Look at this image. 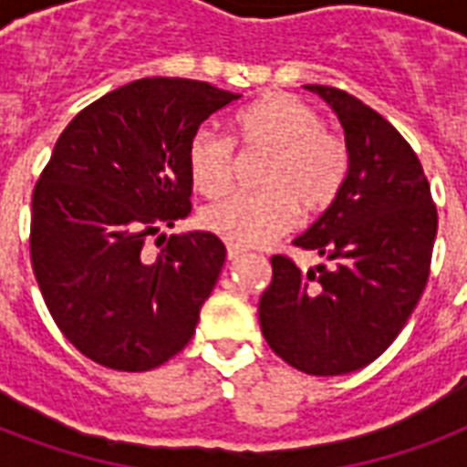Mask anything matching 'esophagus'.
Wrapping results in <instances>:
<instances>
[{"instance_id":"obj_1","label":"esophagus","mask_w":467,"mask_h":467,"mask_svg":"<svg viewBox=\"0 0 467 467\" xmlns=\"http://www.w3.org/2000/svg\"><path fill=\"white\" fill-rule=\"evenodd\" d=\"M242 254H244V249L234 247V244H227V259H230V262H237Z\"/></svg>"}]
</instances>
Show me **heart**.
I'll list each match as a JSON object with an SVG mask.
<instances>
[{
  "label": "heart",
  "instance_id": "b5f03b06",
  "mask_svg": "<svg viewBox=\"0 0 467 467\" xmlns=\"http://www.w3.org/2000/svg\"><path fill=\"white\" fill-rule=\"evenodd\" d=\"M244 148L269 150L256 182L264 189L237 191L201 213V225L234 247H262L288 233L298 208L322 213L337 201L348 176V150L325 130V120L293 94H269L237 113ZM191 183L218 196L233 182L234 142L201 126L186 150Z\"/></svg>",
  "mask_w": 467,
  "mask_h": 467
}]
</instances>
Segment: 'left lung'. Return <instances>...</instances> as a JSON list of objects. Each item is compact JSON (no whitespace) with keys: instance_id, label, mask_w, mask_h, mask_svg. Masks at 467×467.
Masks as SVG:
<instances>
[{"instance_id":"1","label":"left lung","mask_w":467,"mask_h":467,"mask_svg":"<svg viewBox=\"0 0 467 467\" xmlns=\"http://www.w3.org/2000/svg\"><path fill=\"white\" fill-rule=\"evenodd\" d=\"M337 113L348 150V176L329 208L293 240L325 256L300 271L271 256L274 276L259 300L264 339L310 376H341L376 361L427 288L436 205L410 142L347 91L306 84Z\"/></svg>"}]
</instances>
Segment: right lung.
Segmentation results:
<instances>
[{
	"label": "right lung",
	"mask_w": 467,
	"mask_h": 467,
	"mask_svg": "<svg viewBox=\"0 0 467 467\" xmlns=\"http://www.w3.org/2000/svg\"><path fill=\"white\" fill-rule=\"evenodd\" d=\"M237 99L208 82L148 77L97 99L55 142L33 189L31 264L55 325L91 361L157 368L196 332L225 244L161 230L191 213V135ZM148 236L165 242L155 257Z\"/></svg>",
	"instance_id": "1"
}]
</instances>
